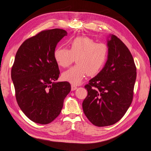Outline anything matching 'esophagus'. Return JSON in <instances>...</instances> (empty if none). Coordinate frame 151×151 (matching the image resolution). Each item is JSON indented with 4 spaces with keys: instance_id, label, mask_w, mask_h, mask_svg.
<instances>
[{
    "instance_id": "obj_1",
    "label": "esophagus",
    "mask_w": 151,
    "mask_h": 151,
    "mask_svg": "<svg viewBox=\"0 0 151 151\" xmlns=\"http://www.w3.org/2000/svg\"><path fill=\"white\" fill-rule=\"evenodd\" d=\"M77 88H78V87H77L76 86H75V85H73V84H72V86H71V90H72V91H74V90H76Z\"/></svg>"
}]
</instances>
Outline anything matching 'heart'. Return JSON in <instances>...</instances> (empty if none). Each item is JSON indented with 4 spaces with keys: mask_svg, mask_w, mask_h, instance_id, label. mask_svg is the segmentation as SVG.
Here are the masks:
<instances>
[{
    "mask_svg": "<svg viewBox=\"0 0 151 151\" xmlns=\"http://www.w3.org/2000/svg\"><path fill=\"white\" fill-rule=\"evenodd\" d=\"M108 47L104 43L95 42L87 36H79L69 43V49L56 48L54 58L59 67H68L75 58L77 65L62 73V78L73 84H79L87 74L97 75L106 63Z\"/></svg>",
    "mask_w": 151,
    "mask_h": 151,
    "instance_id": "heart-1",
    "label": "heart"
}]
</instances>
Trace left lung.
<instances>
[{
  "label": "left lung",
  "mask_w": 151,
  "mask_h": 151,
  "mask_svg": "<svg viewBox=\"0 0 151 151\" xmlns=\"http://www.w3.org/2000/svg\"><path fill=\"white\" fill-rule=\"evenodd\" d=\"M108 55L101 72L84 86L88 95L83 102L85 115L99 127L119 121L133 97L137 68L129 50L113 35L107 38Z\"/></svg>",
  "instance_id": "1"
}]
</instances>
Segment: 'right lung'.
<instances>
[{
	"instance_id": "add662e5",
	"label": "right lung",
	"mask_w": 151,
	"mask_h": 151,
	"mask_svg": "<svg viewBox=\"0 0 151 151\" xmlns=\"http://www.w3.org/2000/svg\"><path fill=\"white\" fill-rule=\"evenodd\" d=\"M67 35L63 29L43 31L22 44L12 69L17 103L32 122L47 124L60 115L64 99L71 90L60 75L54 58L58 43Z\"/></svg>"
}]
</instances>
